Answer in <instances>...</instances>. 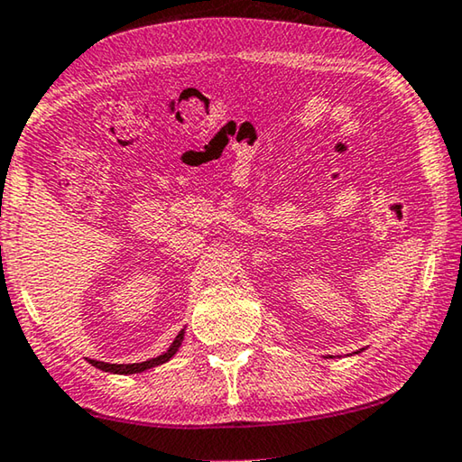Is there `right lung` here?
I'll use <instances>...</instances> for the list:
<instances>
[{
  "label": "right lung",
  "mask_w": 462,
  "mask_h": 462,
  "mask_svg": "<svg viewBox=\"0 0 462 462\" xmlns=\"http://www.w3.org/2000/svg\"><path fill=\"white\" fill-rule=\"evenodd\" d=\"M183 332H186V330H181L180 335H177V338L173 340V345L169 346L165 353L159 355V357H154V359L142 361V364H105V361H97V359H88V361L95 367H98V370H103V372H111V374H140V372L151 370V367L161 365V364H165V361L171 359L173 355L177 353V349H180V346H181Z\"/></svg>",
  "instance_id": "add662e5"
}]
</instances>
